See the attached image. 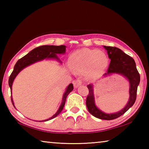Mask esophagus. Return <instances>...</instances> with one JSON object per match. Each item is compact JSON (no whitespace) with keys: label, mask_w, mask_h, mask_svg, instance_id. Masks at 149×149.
I'll return each instance as SVG.
<instances>
[{"label":"esophagus","mask_w":149,"mask_h":149,"mask_svg":"<svg viewBox=\"0 0 149 149\" xmlns=\"http://www.w3.org/2000/svg\"><path fill=\"white\" fill-rule=\"evenodd\" d=\"M73 84H74V86L75 88H77L79 87V85L82 84V82L80 79H76V80H75L74 82H73Z\"/></svg>","instance_id":"34e87169"}]
</instances>
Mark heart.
Segmentation results:
<instances>
[{"mask_svg":"<svg viewBox=\"0 0 149 149\" xmlns=\"http://www.w3.org/2000/svg\"><path fill=\"white\" fill-rule=\"evenodd\" d=\"M69 64L72 70L87 71L90 77L97 79L104 73L108 58L104 52L97 49H82L72 54Z\"/></svg>","mask_w":149,"mask_h":149,"instance_id":"1","label":"heart"}]
</instances>
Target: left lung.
Wrapping results in <instances>:
<instances>
[{"label": "left lung", "instance_id": "left-lung-1", "mask_svg": "<svg viewBox=\"0 0 149 149\" xmlns=\"http://www.w3.org/2000/svg\"><path fill=\"white\" fill-rule=\"evenodd\" d=\"M104 47L107 50L108 58L110 59L107 72L104 74V76L107 77L112 74H118L127 78L130 87L129 101L119 112L113 114H106L96 107L93 95V85L90 84L87 85L89 95L86 99V106L88 111L95 117L101 120H111L121 116L134 104L137 98V87L140 82V75L136 68L135 60L129 55L124 53L117 47L108 46H104Z\"/></svg>", "mask_w": 149, "mask_h": 149}]
</instances>
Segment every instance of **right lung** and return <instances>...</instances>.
Wrapping results in <instances>:
<instances>
[{
  "mask_svg": "<svg viewBox=\"0 0 149 149\" xmlns=\"http://www.w3.org/2000/svg\"><path fill=\"white\" fill-rule=\"evenodd\" d=\"M65 52V46L64 45H60V46H55V45H42V46H40L39 47H37L30 51L28 54H27L26 56L22 57V58L17 60V62L14 65V70L12 72L10 76L9 77L8 80V85L9 87L10 88V91H12V84L15 78L17 76V75L19 74L20 71L25 68L28 66V65H31L33 63H35L38 61H41L44 59H56L57 60H60L57 56V54H64ZM74 89V85L72 84H70L68 86L66 90L64 93V95H63L62 98V104L60 105L59 109L58 110L56 114L52 116L51 118H49V119L40 121V122H46V121L52 120L56 117L60 112H62L65 105V100H66V98L69 93L72 91ZM11 100L14 107L15 106L14 104V101L12 99V97L11 96Z\"/></svg>",
  "mask_w": 149,
  "mask_h": 149,
  "instance_id": "1",
  "label": "right lung"
}]
</instances>
